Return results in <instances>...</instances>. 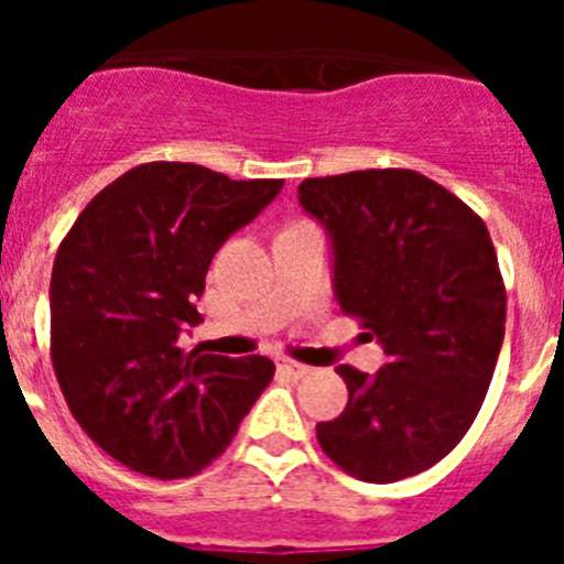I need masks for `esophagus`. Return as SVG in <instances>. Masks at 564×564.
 I'll list each match as a JSON object with an SVG mask.
<instances>
[{"instance_id":"esophagus-1","label":"esophagus","mask_w":564,"mask_h":564,"mask_svg":"<svg viewBox=\"0 0 564 564\" xmlns=\"http://www.w3.org/2000/svg\"><path fill=\"white\" fill-rule=\"evenodd\" d=\"M279 370L288 372V376H293V378H305V376H311V367H307V364L291 361V358H282V361H279Z\"/></svg>"}]
</instances>
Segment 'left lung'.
Wrapping results in <instances>:
<instances>
[{"instance_id": "obj_1", "label": "left lung", "mask_w": 564, "mask_h": 564, "mask_svg": "<svg viewBox=\"0 0 564 564\" xmlns=\"http://www.w3.org/2000/svg\"><path fill=\"white\" fill-rule=\"evenodd\" d=\"M299 200L327 226L344 316L390 364L338 367L350 401L318 446L367 482L421 475L475 423L506 333V285L486 223L412 169L307 177Z\"/></svg>"}]
</instances>
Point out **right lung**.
Returning <instances> with one entry per match:
<instances>
[{"instance_id": "add662e5", "label": "right lung", "mask_w": 564, "mask_h": 564, "mask_svg": "<svg viewBox=\"0 0 564 564\" xmlns=\"http://www.w3.org/2000/svg\"><path fill=\"white\" fill-rule=\"evenodd\" d=\"M282 181H231L197 163L129 169L87 203L50 279V358L69 412L118 463L177 480L228 449L273 378L265 356L183 352L217 248Z\"/></svg>"}]
</instances>
